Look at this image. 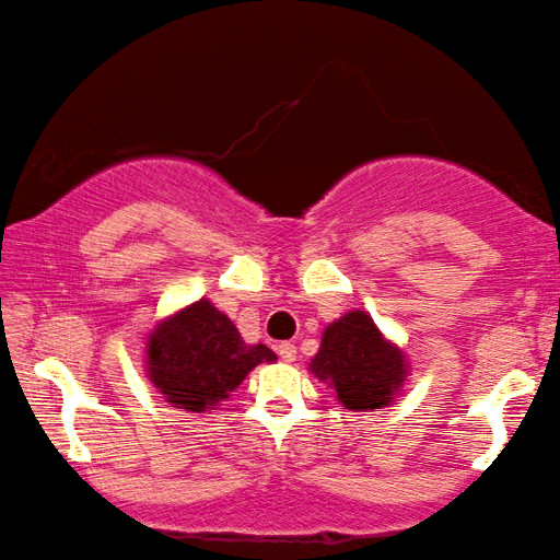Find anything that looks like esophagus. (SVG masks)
Here are the masks:
<instances>
[{
    "instance_id": "esophagus-1",
    "label": "esophagus",
    "mask_w": 560,
    "mask_h": 560,
    "mask_svg": "<svg viewBox=\"0 0 560 560\" xmlns=\"http://www.w3.org/2000/svg\"><path fill=\"white\" fill-rule=\"evenodd\" d=\"M277 350H279L281 360H287V363H293V360H296V346L289 343V340H287V343H279Z\"/></svg>"
}]
</instances>
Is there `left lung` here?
I'll list each match as a JSON object with an SVG mask.
<instances>
[{
    "instance_id": "1",
    "label": "left lung",
    "mask_w": 560,
    "mask_h": 560,
    "mask_svg": "<svg viewBox=\"0 0 560 560\" xmlns=\"http://www.w3.org/2000/svg\"><path fill=\"white\" fill-rule=\"evenodd\" d=\"M311 371L330 381L348 410H381L405 381V358L371 316L353 311L324 330Z\"/></svg>"
}]
</instances>
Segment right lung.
I'll list each match as a JSON object with an SVG mask.
<instances>
[{
    "label": "right lung",
    "instance_id": "right-lung-1",
    "mask_svg": "<svg viewBox=\"0 0 560 560\" xmlns=\"http://www.w3.org/2000/svg\"><path fill=\"white\" fill-rule=\"evenodd\" d=\"M271 360L273 350L246 346L230 318L210 301H197L150 336L148 373L170 405L205 412L230 397L252 368Z\"/></svg>",
    "mask_w": 560,
    "mask_h": 560
}]
</instances>
